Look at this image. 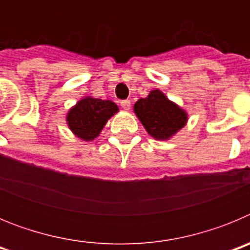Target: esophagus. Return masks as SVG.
Masks as SVG:
<instances>
[{
    "label": "esophagus",
    "mask_w": 250,
    "mask_h": 250,
    "mask_svg": "<svg viewBox=\"0 0 250 250\" xmlns=\"http://www.w3.org/2000/svg\"><path fill=\"white\" fill-rule=\"evenodd\" d=\"M120 105L124 110H130V107H131V101L123 100V101H120Z\"/></svg>",
    "instance_id": "1"
}]
</instances>
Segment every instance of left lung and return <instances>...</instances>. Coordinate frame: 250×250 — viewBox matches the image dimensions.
I'll use <instances>...</instances> for the list:
<instances>
[{
  "label": "left lung",
  "mask_w": 250,
  "mask_h": 250,
  "mask_svg": "<svg viewBox=\"0 0 250 250\" xmlns=\"http://www.w3.org/2000/svg\"><path fill=\"white\" fill-rule=\"evenodd\" d=\"M134 112L146 131L156 140H167L187 124L188 115L171 103L160 90H152L149 96L134 105Z\"/></svg>",
  "instance_id": "obj_1"
}]
</instances>
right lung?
Wrapping results in <instances>:
<instances>
[{
  "instance_id": "1",
  "label": "right lung",
  "mask_w": 250,
  "mask_h": 250,
  "mask_svg": "<svg viewBox=\"0 0 250 250\" xmlns=\"http://www.w3.org/2000/svg\"><path fill=\"white\" fill-rule=\"evenodd\" d=\"M119 107L110 100L85 98L67 114L68 127L75 135L85 141L98 138L106 121L116 114Z\"/></svg>"
}]
</instances>
